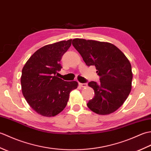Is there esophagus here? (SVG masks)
<instances>
[{"instance_id":"1","label":"esophagus","mask_w":151,"mask_h":151,"mask_svg":"<svg viewBox=\"0 0 151 151\" xmlns=\"http://www.w3.org/2000/svg\"><path fill=\"white\" fill-rule=\"evenodd\" d=\"M80 86H81V87H82V88H85V87H86V86H87V84H86V83H80Z\"/></svg>"}]
</instances>
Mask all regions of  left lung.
<instances>
[{
  "instance_id": "left-lung-1",
  "label": "left lung",
  "mask_w": 151,
  "mask_h": 151,
  "mask_svg": "<svg viewBox=\"0 0 151 151\" xmlns=\"http://www.w3.org/2000/svg\"><path fill=\"white\" fill-rule=\"evenodd\" d=\"M73 45L88 66L95 65L100 82L88 83L94 97L88 107L99 115L113 113L126 101L132 89L131 64L123 52L108 42L74 39Z\"/></svg>"
}]
</instances>
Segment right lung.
Segmentation results:
<instances>
[{"label": "right lung", "mask_w": 151, "mask_h": 151, "mask_svg": "<svg viewBox=\"0 0 151 151\" xmlns=\"http://www.w3.org/2000/svg\"><path fill=\"white\" fill-rule=\"evenodd\" d=\"M72 40L47 45L36 51L22 70V93L30 106L45 117H53L65 108L76 81H64L56 76L62 66V56Z\"/></svg>", "instance_id": "obj_1"}]
</instances>
